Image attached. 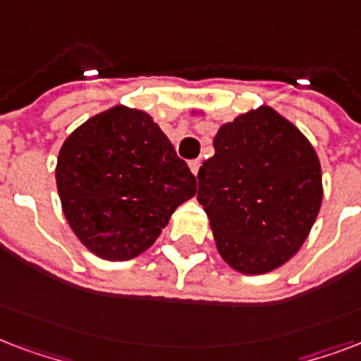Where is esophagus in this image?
<instances>
[{"instance_id":"obj_1","label":"esophagus","mask_w":361,"mask_h":361,"mask_svg":"<svg viewBox=\"0 0 361 361\" xmlns=\"http://www.w3.org/2000/svg\"><path fill=\"white\" fill-rule=\"evenodd\" d=\"M190 171L194 173V175H197V171H200V167H201V160L200 158H195V160H190Z\"/></svg>"}]
</instances>
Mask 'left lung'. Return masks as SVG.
<instances>
[{"mask_svg": "<svg viewBox=\"0 0 361 361\" xmlns=\"http://www.w3.org/2000/svg\"><path fill=\"white\" fill-rule=\"evenodd\" d=\"M197 201L220 256L245 275L286 264L322 203L320 161L294 124L259 107L224 124L197 173Z\"/></svg>", "mask_w": 361, "mask_h": 361, "instance_id": "left-lung-1", "label": "left lung"}]
</instances>
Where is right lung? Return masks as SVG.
I'll list each match as a JSON object with an SVG mask.
<instances>
[{
	"instance_id": "right-lung-1",
	"label": "right lung",
	"mask_w": 361,
	"mask_h": 361,
	"mask_svg": "<svg viewBox=\"0 0 361 361\" xmlns=\"http://www.w3.org/2000/svg\"><path fill=\"white\" fill-rule=\"evenodd\" d=\"M56 184L75 235L111 262L145 252L195 194V177L154 120L120 105L67 137Z\"/></svg>"
}]
</instances>
